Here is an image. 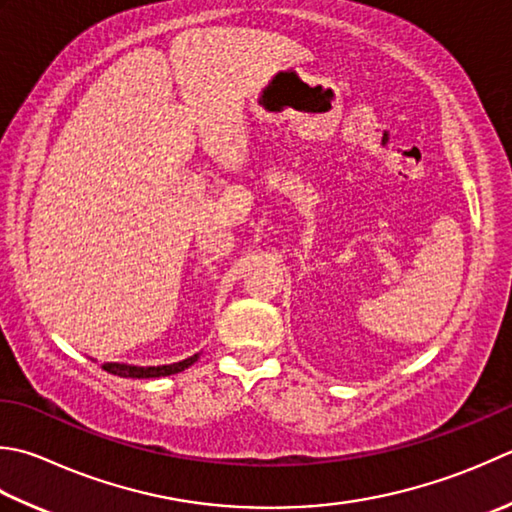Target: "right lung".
Returning <instances> with one entry per match:
<instances>
[{
	"mask_svg": "<svg viewBox=\"0 0 512 512\" xmlns=\"http://www.w3.org/2000/svg\"><path fill=\"white\" fill-rule=\"evenodd\" d=\"M197 355L182 359L177 364H168V366H130V364H117V362H108L102 364V368L110 375H119V377H133V379H150V377H166V375H175L182 373L188 366H193L197 362Z\"/></svg>",
	"mask_w": 512,
	"mask_h": 512,
	"instance_id": "right-lung-1",
	"label": "right lung"
}]
</instances>
